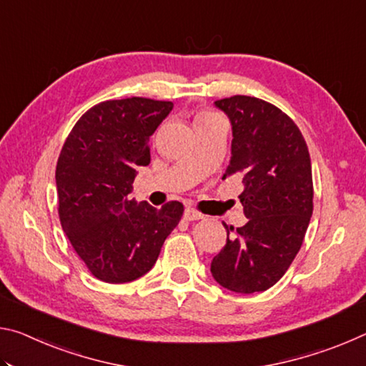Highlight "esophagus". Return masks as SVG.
<instances>
[{
	"mask_svg": "<svg viewBox=\"0 0 366 366\" xmlns=\"http://www.w3.org/2000/svg\"><path fill=\"white\" fill-rule=\"evenodd\" d=\"M184 218L187 221H198V219H203V214L198 213L194 208H185Z\"/></svg>",
	"mask_w": 366,
	"mask_h": 366,
	"instance_id": "obj_1",
	"label": "esophagus"
}]
</instances>
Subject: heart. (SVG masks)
<instances>
[{"label": "heart", "mask_w": 366, "mask_h": 366, "mask_svg": "<svg viewBox=\"0 0 366 366\" xmlns=\"http://www.w3.org/2000/svg\"><path fill=\"white\" fill-rule=\"evenodd\" d=\"M212 117H216V116L212 114V113H202V114H198L197 122H198V121H203V119H212Z\"/></svg>", "instance_id": "obj_1"}]
</instances>
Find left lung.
I'll use <instances>...</instances> for the list:
<instances>
[{
  "label": "left lung",
  "instance_id": "8db88e82",
  "mask_svg": "<svg viewBox=\"0 0 366 366\" xmlns=\"http://www.w3.org/2000/svg\"><path fill=\"white\" fill-rule=\"evenodd\" d=\"M232 126L231 161L222 179L242 177L245 226H226L212 274L237 294L263 292L299 253L313 213L310 153L299 127L274 104L235 95L214 102Z\"/></svg>",
  "mask_w": 366,
  "mask_h": 366
}]
</instances>
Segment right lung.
Segmentation results:
<instances>
[{
	"label": "right lung",
	"instance_id": "1",
	"mask_svg": "<svg viewBox=\"0 0 366 366\" xmlns=\"http://www.w3.org/2000/svg\"><path fill=\"white\" fill-rule=\"evenodd\" d=\"M171 109V102L140 97L103 102L64 142L56 166L61 226L97 280L122 284L147 274L181 221L182 203L157 209L129 198L139 166L150 164L148 142Z\"/></svg>",
	"mask_w": 366,
	"mask_h": 366
}]
</instances>
